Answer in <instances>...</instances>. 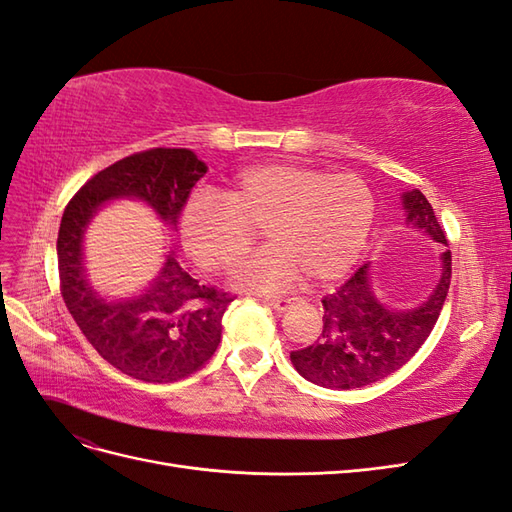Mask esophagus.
<instances>
[{"instance_id":"esophagus-1","label":"esophagus","mask_w":512,"mask_h":512,"mask_svg":"<svg viewBox=\"0 0 512 512\" xmlns=\"http://www.w3.org/2000/svg\"><path fill=\"white\" fill-rule=\"evenodd\" d=\"M265 301L269 303L271 308L278 310V312H286L297 299L295 297H265Z\"/></svg>"}]
</instances>
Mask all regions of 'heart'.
<instances>
[{"label":"heart","instance_id":"heart-1","mask_svg":"<svg viewBox=\"0 0 512 512\" xmlns=\"http://www.w3.org/2000/svg\"><path fill=\"white\" fill-rule=\"evenodd\" d=\"M372 219L375 200L359 176L260 163L234 174L219 196L193 193L181 234L200 267L228 271L250 254L262 230L271 247L247 260L234 282L250 290H282L301 273L310 284L347 273L364 250Z\"/></svg>","mask_w":512,"mask_h":512}]
</instances>
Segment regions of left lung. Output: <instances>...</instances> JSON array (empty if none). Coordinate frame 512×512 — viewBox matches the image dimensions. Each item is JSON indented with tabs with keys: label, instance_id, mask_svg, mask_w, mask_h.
Listing matches in <instances>:
<instances>
[{
	"label": "left lung",
	"instance_id": "left-lung-1",
	"mask_svg": "<svg viewBox=\"0 0 512 512\" xmlns=\"http://www.w3.org/2000/svg\"><path fill=\"white\" fill-rule=\"evenodd\" d=\"M407 222L448 247L431 202L420 189L403 193ZM452 278L450 250L441 254V278L422 306L392 310L370 286L368 265L323 297V331L308 347L290 353L301 377L329 390H353L381 381L418 353L439 319Z\"/></svg>",
	"mask_w": 512,
	"mask_h": 512
}]
</instances>
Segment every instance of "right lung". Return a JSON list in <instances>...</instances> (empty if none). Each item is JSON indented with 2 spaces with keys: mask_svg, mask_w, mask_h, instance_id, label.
<instances>
[{
  "mask_svg": "<svg viewBox=\"0 0 512 512\" xmlns=\"http://www.w3.org/2000/svg\"><path fill=\"white\" fill-rule=\"evenodd\" d=\"M206 165L187 148H150L94 174L66 204L58 234L60 290L81 334L105 362L146 383H172L200 370L222 340L230 293L200 284L174 254L142 295L105 301L90 288L81 239L99 206L137 198L176 226Z\"/></svg>",
  "mask_w": 512,
  "mask_h": 512,
  "instance_id": "obj_1",
  "label": "right lung"
}]
</instances>
